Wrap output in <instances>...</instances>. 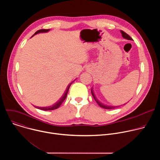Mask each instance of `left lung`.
<instances>
[{
  "label": "left lung",
  "instance_id": "left-lung-1",
  "mask_svg": "<svg viewBox=\"0 0 160 160\" xmlns=\"http://www.w3.org/2000/svg\"><path fill=\"white\" fill-rule=\"evenodd\" d=\"M121 33H122V37H123V38H126V39H127V40H133V39L128 35V34H127L125 32H123V31H122V30H121ZM91 93H92V96H93V98H94V99H95V101H96V102L98 104V105L100 106V107H101V108H104V109H114V108H117V106H108V105H105V104H102V103H101V102H99L98 100V99L96 98V96H95V94H94V92H93V90H92V88H91Z\"/></svg>",
  "mask_w": 160,
  "mask_h": 160
}]
</instances>
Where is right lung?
<instances>
[{
    "instance_id": "obj_1",
    "label": "right lung",
    "mask_w": 160,
    "mask_h": 160,
    "mask_svg": "<svg viewBox=\"0 0 160 160\" xmlns=\"http://www.w3.org/2000/svg\"><path fill=\"white\" fill-rule=\"evenodd\" d=\"M49 30V29H41V30H39L38 31H37L34 35H36L38 33H42V32H48V31ZM72 82L68 86V88H66L65 92L64 93L63 96L60 98V99H59V101L58 102H56L54 104H53L52 106H48V107H36L37 108L39 109H41V110H43V111H50V110H54V109H58L61 104L63 102V101L65 100V99L66 98V96H67V94L68 92V90H69V88H70V87L71 86L72 83H73Z\"/></svg>"
}]
</instances>
